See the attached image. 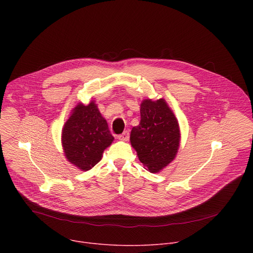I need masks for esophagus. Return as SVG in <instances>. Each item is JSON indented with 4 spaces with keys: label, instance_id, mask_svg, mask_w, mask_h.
<instances>
[{
    "label": "esophagus",
    "instance_id": "esophagus-1",
    "mask_svg": "<svg viewBox=\"0 0 253 253\" xmlns=\"http://www.w3.org/2000/svg\"><path fill=\"white\" fill-rule=\"evenodd\" d=\"M118 139L122 140V141H127L129 139V130H126L123 132L122 134L118 135Z\"/></svg>",
    "mask_w": 253,
    "mask_h": 253
}]
</instances>
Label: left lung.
<instances>
[{"mask_svg": "<svg viewBox=\"0 0 253 253\" xmlns=\"http://www.w3.org/2000/svg\"><path fill=\"white\" fill-rule=\"evenodd\" d=\"M130 142L145 169L157 173L174 160L180 142L177 120L161 98L144 99L140 104V122L132 128Z\"/></svg>", "mask_w": 253, "mask_h": 253, "instance_id": "8db88e82", "label": "left lung"}]
</instances>
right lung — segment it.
Wrapping results in <instances>:
<instances>
[{
	"mask_svg": "<svg viewBox=\"0 0 253 253\" xmlns=\"http://www.w3.org/2000/svg\"><path fill=\"white\" fill-rule=\"evenodd\" d=\"M113 140L106 120L94 101L88 105L79 103L62 128L64 155L69 162L83 171L90 170L101 160L103 151Z\"/></svg>",
	"mask_w": 253,
	"mask_h": 253,
	"instance_id": "obj_1",
	"label": "right lung"
}]
</instances>
